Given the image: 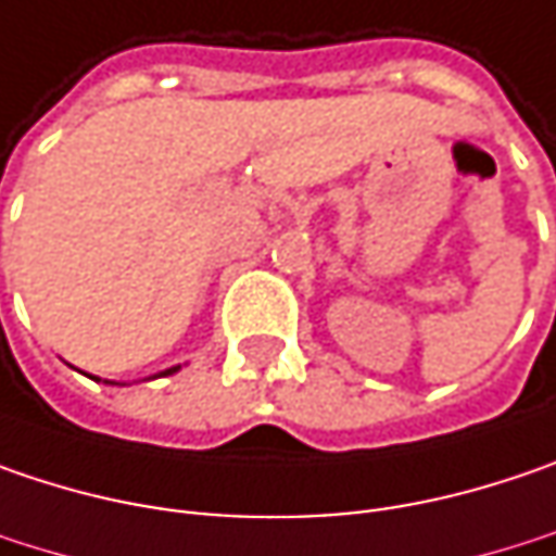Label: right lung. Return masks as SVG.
I'll list each match as a JSON object with an SVG mask.
<instances>
[{"mask_svg": "<svg viewBox=\"0 0 556 556\" xmlns=\"http://www.w3.org/2000/svg\"><path fill=\"white\" fill-rule=\"evenodd\" d=\"M176 371H179V365H176V368H166V371H160V377L176 375ZM153 377H156V375H153ZM93 380H100V377H93ZM106 383H113V380H106Z\"/></svg>", "mask_w": 556, "mask_h": 556, "instance_id": "1", "label": "right lung"}]
</instances>
